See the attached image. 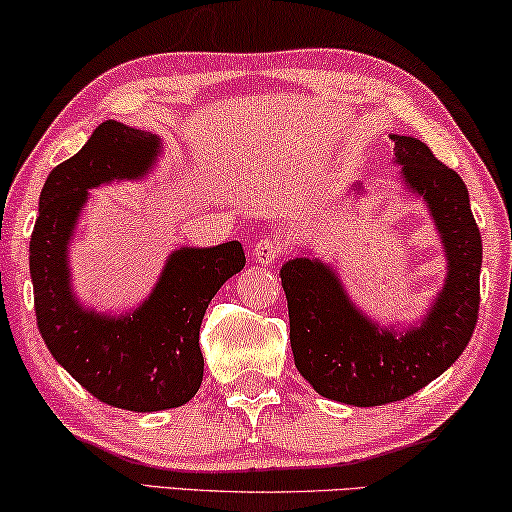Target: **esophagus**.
Wrapping results in <instances>:
<instances>
[{"label": "esophagus", "instance_id": "obj_1", "mask_svg": "<svg viewBox=\"0 0 512 512\" xmlns=\"http://www.w3.org/2000/svg\"><path fill=\"white\" fill-rule=\"evenodd\" d=\"M283 243H278L276 239H271V236H262V239H257V243L253 246V257L257 264H264L269 266L273 262H278L280 257H283Z\"/></svg>", "mask_w": 512, "mask_h": 512}]
</instances>
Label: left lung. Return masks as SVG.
<instances>
[{"label":"left lung","instance_id":"1","mask_svg":"<svg viewBox=\"0 0 512 512\" xmlns=\"http://www.w3.org/2000/svg\"><path fill=\"white\" fill-rule=\"evenodd\" d=\"M394 162L424 197L448 253V278L420 327L378 331L345 297L329 266L297 257L280 269L290 313V343L301 376L322 397L383 406L422 390L469 345L480 311V229L469 190L427 143L392 136Z\"/></svg>","mask_w":512,"mask_h":512}]
</instances>
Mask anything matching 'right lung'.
I'll return each mask as SVG.
<instances>
[{
	"label": "right lung",
	"mask_w": 512,
	"mask_h": 512,
	"mask_svg": "<svg viewBox=\"0 0 512 512\" xmlns=\"http://www.w3.org/2000/svg\"><path fill=\"white\" fill-rule=\"evenodd\" d=\"M160 141L115 120L99 125L74 157L50 171L30 239L37 327L50 355L92 397L150 413L176 408L204 378L199 327L215 292L246 264L239 241L183 248L132 315L106 318L76 304L69 290L67 243L90 187L136 178L153 164Z\"/></svg>",
	"instance_id": "obj_1"
}]
</instances>
